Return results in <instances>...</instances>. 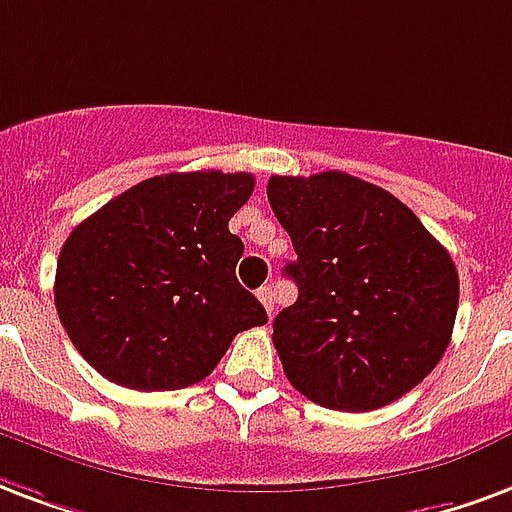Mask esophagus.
<instances>
[{
	"mask_svg": "<svg viewBox=\"0 0 512 512\" xmlns=\"http://www.w3.org/2000/svg\"><path fill=\"white\" fill-rule=\"evenodd\" d=\"M257 298H260V304L266 306L268 314L274 312V287L263 285V287H260V290H257Z\"/></svg>",
	"mask_w": 512,
	"mask_h": 512,
	"instance_id": "1",
	"label": "esophagus"
}]
</instances>
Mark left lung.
<instances>
[{"label":"left lung","mask_w":512,"mask_h":512,"mask_svg":"<svg viewBox=\"0 0 512 512\" xmlns=\"http://www.w3.org/2000/svg\"><path fill=\"white\" fill-rule=\"evenodd\" d=\"M268 203L298 260V301L276 314L274 347L295 391L369 412L412 391L450 344L458 271L410 208L342 170L271 176Z\"/></svg>","instance_id":"8db88e82"}]
</instances>
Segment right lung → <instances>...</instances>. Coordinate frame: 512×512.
Wrapping results in <instances>:
<instances>
[{"label": "right lung", "instance_id": "1", "mask_svg": "<svg viewBox=\"0 0 512 512\" xmlns=\"http://www.w3.org/2000/svg\"><path fill=\"white\" fill-rule=\"evenodd\" d=\"M252 189L249 173H165L70 233L56 260V312L105 380L187 388L214 372L236 333L268 323L238 285L244 244L227 230Z\"/></svg>", "mask_w": 512, "mask_h": 512}]
</instances>
